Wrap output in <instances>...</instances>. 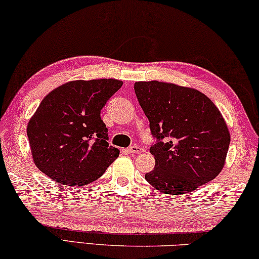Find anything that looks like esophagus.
<instances>
[{
  "mask_svg": "<svg viewBox=\"0 0 259 259\" xmlns=\"http://www.w3.org/2000/svg\"><path fill=\"white\" fill-rule=\"evenodd\" d=\"M127 151H128L130 154H137V152H143V151H145V149H143V148H141L140 146L134 145L132 147H130L128 149H127Z\"/></svg>",
  "mask_w": 259,
  "mask_h": 259,
  "instance_id": "obj_1",
  "label": "esophagus"
}]
</instances>
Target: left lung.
<instances>
[{"instance_id": "8db88e82", "label": "left lung", "mask_w": 259, "mask_h": 259, "mask_svg": "<svg viewBox=\"0 0 259 259\" xmlns=\"http://www.w3.org/2000/svg\"><path fill=\"white\" fill-rule=\"evenodd\" d=\"M135 95L157 140L155 167L146 180L160 193L181 195L213 180L225 165L231 135L209 97L160 81L134 83Z\"/></svg>"}]
</instances>
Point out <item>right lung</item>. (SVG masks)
Returning <instances> with one entry per match:
<instances>
[{"label":"right lung","mask_w":259,"mask_h":259,"mask_svg":"<svg viewBox=\"0 0 259 259\" xmlns=\"http://www.w3.org/2000/svg\"><path fill=\"white\" fill-rule=\"evenodd\" d=\"M121 86L116 79L75 80L42 100L27 124L32 157L41 172L79 187L103 175L119 150L109 146L101 110Z\"/></svg>","instance_id":"1"}]
</instances>
